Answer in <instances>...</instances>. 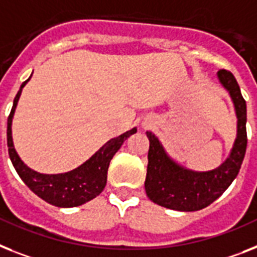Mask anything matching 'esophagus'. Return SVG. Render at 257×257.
Returning <instances> with one entry per match:
<instances>
[{"label": "esophagus", "instance_id": "obj_1", "mask_svg": "<svg viewBox=\"0 0 257 257\" xmlns=\"http://www.w3.org/2000/svg\"><path fill=\"white\" fill-rule=\"evenodd\" d=\"M143 126H144V127H148V124H143Z\"/></svg>", "mask_w": 257, "mask_h": 257}]
</instances>
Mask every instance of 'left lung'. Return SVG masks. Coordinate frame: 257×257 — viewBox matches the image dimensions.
<instances>
[{
    "label": "left lung",
    "instance_id": "8db88e82",
    "mask_svg": "<svg viewBox=\"0 0 257 257\" xmlns=\"http://www.w3.org/2000/svg\"><path fill=\"white\" fill-rule=\"evenodd\" d=\"M217 76L230 95L236 115V137L232 148L226 160L215 169L192 171L172 159L160 139L147 131L150 150L144 188L148 198L160 206L177 211L201 210L219 198L238 176L247 148V106L234 75L220 69Z\"/></svg>",
    "mask_w": 257,
    "mask_h": 257
}]
</instances>
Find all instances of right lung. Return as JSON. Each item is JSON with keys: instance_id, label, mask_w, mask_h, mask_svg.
Returning <instances> with one entry per match:
<instances>
[{"instance_id": "right-lung-1", "label": "right lung", "mask_w": 257, "mask_h": 257, "mask_svg": "<svg viewBox=\"0 0 257 257\" xmlns=\"http://www.w3.org/2000/svg\"><path fill=\"white\" fill-rule=\"evenodd\" d=\"M31 76L19 88L13 102L10 115L8 118V147H9L10 160L19 177L29 186L30 190H33L38 197H40L46 202L57 207H76L84 205L88 201L99 196V193L105 189L106 181H107V169H109L111 159L127 138L137 133V127L106 142L85 163H82L81 165H78L77 168L72 171L64 172V173H55V175L34 171L19 158L18 152L14 147L12 133L13 118H14L19 97H21L22 89L30 81Z\"/></svg>"}]
</instances>
